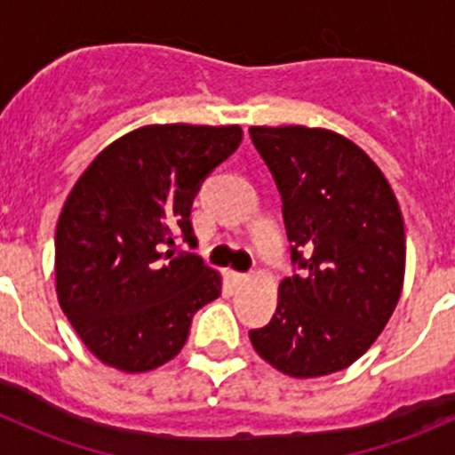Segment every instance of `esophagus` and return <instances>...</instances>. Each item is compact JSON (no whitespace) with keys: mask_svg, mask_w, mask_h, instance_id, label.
Wrapping results in <instances>:
<instances>
[{"mask_svg":"<svg viewBox=\"0 0 455 455\" xmlns=\"http://www.w3.org/2000/svg\"><path fill=\"white\" fill-rule=\"evenodd\" d=\"M228 275H230L232 283H243V280H246V273H239V271H230Z\"/></svg>","mask_w":455,"mask_h":455,"instance_id":"34e87169","label":"esophagus"}]
</instances>
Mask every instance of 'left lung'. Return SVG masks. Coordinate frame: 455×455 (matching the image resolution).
Wrapping results in <instances>:
<instances>
[{
  "label": "left lung",
  "instance_id": "obj_1",
  "mask_svg": "<svg viewBox=\"0 0 455 455\" xmlns=\"http://www.w3.org/2000/svg\"><path fill=\"white\" fill-rule=\"evenodd\" d=\"M252 146L283 196L291 277L275 315L251 331L277 371L316 378L367 353L399 303L405 273L403 216L380 168L328 130L251 127Z\"/></svg>",
  "mask_w": 455,
  "mask_h": 455
}]
</instances>
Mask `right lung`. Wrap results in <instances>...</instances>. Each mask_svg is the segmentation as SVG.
Masks as SVG:
<instances>
[{
	"instance_id": "add662e5",
	"label": "right lung",
	"mask_w": 455,
	"mask_h": 455,
	"mask_svg": "<svg viewBox=\"0 0 455 455\" xmlns=\"http://www.w3.org/2000/svg\"><path fill=\"white\" fill-rule=\"evenodd\" d=\"M239 124H148L104 148L56 225V293L92 355L150 371L187 344L193 315L220 296L196 248L191 204L241 143Z\"/></svg>"
}]
</instances>
